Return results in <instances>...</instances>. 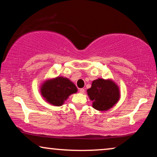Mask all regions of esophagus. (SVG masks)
I'll use <instances>...</instances> for the list:
<instances>
[{
    "label": "esophagus",
    "mask_w": 157,
    "mask_h": 157,
    "mask_svg": "<svg viewBox=\"0 0 157 157\" xmlns=\"http://www.w3.org/2000/svg\"><path fill=\"white\" fill-rule=\"evenodd\" d=\"M79 92H80L81 94H84L85 89H79Z\"/></svg>",
    "instance_id": "1"
}]
</instances>
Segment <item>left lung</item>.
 <instances>
[{
  "label": "left lung",
  "instance_id": "obj_1",
  "mask_svg": "<svg viewBox=\"0 0 157 157\" xmlns=\"http://www.w3.org/2000/svg\"><path fill=\"white\" fill-rule=\"evenodd\" d=\"M87 92L90 99L94 101L93 107L98 111L108 110L120 97L117 86L113 81L101 78L94 81Z\"/></svg>",
  "mask_w": 157,
  "mask_h": 157
}]
</instances>
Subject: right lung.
Returning <instances> with one entry per match:
<instances>
[{
	"mask_svg": "<svg viewBox=\"0 0 157 157\" xmlns=\"http://www.w3.org/2000/svg\"><path fill=\"white\" fill-rule=\"evenodd\" d=\"M77 88L71 81L63 77L47 81L41 87V94L48 102L54 106H61L71 94L76 93Z\"/></svg>",
	"mask_w": 157,
	"mask_h": 157,
	"instance_id": "right-lung-1",
	"label": "right lung"
}]
</instances>
